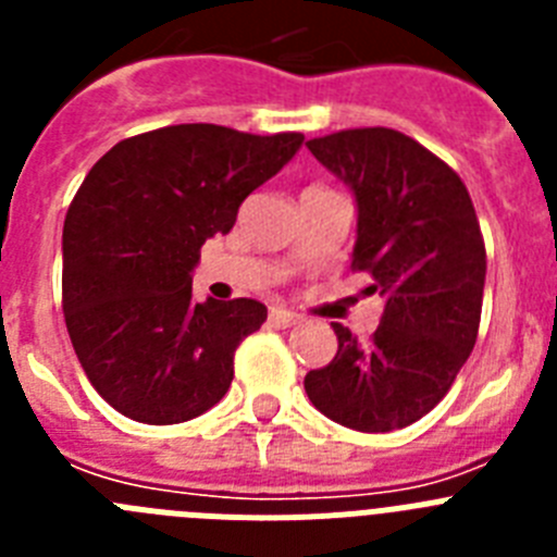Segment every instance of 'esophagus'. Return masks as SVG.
Segmentation results:
<instances>
[{
  "label": "esophagus",
  "instance_id": "34e87169",
  "mask_svg": "<svg viewBox=\"0 0 557 557\" xmlns=\"http://www.w3.org/2000/svg\"><path fill=\"white\" fill-rule=\"evenodd\" d=\"M295 323H301V318H298L295 312H287V309H282V307L270 309V326L289 329V326H295Z\"/></svg>",
  "mask_w": 557,
  "mask_h": 557
}]
</instances>
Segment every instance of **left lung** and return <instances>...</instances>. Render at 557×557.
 I'll return each mask as SVG.
<instances>
[{
  "mask_svg": "<svg viewBox=\"0 0 557 557\" xmlns=\"http://www.w3.org/2000/svg\"><path fill=\"white\" fill-rule=\"evenodd\" d=\"M357 198L351 270L385 309L368 343L332 323L337 354L304 379L326 418L391 432L449 393L476 343L485 243L469 189L446 161L393 127H351L307 141Z\"/></svg>",
  "mask_w": 557,
  "mask_h": 557,
  "instance_id": "1",
  "label": "left lung"
}]
</instances>
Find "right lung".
<instances>
[{"mask_svg":"<svg viewBox=\"0 0 557 557\" xmlns=\"http://www.w3.org/2000/svg\"><path fill=\"white\" fill-rule=\"evenodd\" d=\"M301 141V133L170 125L122 139L88 170L63 223V318L113 410L181 424L228 393L236 346L268 309L253 298L195 304L191 268Z\"/></svg>","mask_w":557,"mask_h":557,"instance_id":"add662e5","label":"right lung"}]
</instances>
